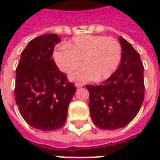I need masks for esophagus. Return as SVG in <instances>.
<instances>
[{"label": "esophagus", "instance_id": "34e87169", "mask_svg": "<svg viewBox=\"0 0 160 160\" xmlns=\"http://www.w3.org/2000/svg\"><path fill=\"white\" fill-rule=\"evenodd\" d=\"M84 86V84L82 83H79V82H76L75 83V87H77V88H79V87H82Z\"/></svg>", "mask_w": 160, "mask_h": 160}]
</instances>
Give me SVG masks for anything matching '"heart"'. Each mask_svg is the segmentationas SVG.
Returning a JSON list of instances; mask_svg holds the SVG:
<instances>
[{"label": "heart", "mask_w": 160, "mask_h": 160, "mask_svg": "<svg viewBox=\"0 0 160 160\" xmlns=\"http://www.w3.org/2000/svg\"><path fill=\"white\" fill-rule=\"evenodd\" d=\"M122 46L114 38L100 35H80L56 50L53 57L60 69L71 73L81 65L84 68L70 75L79 82L102 81L117 71L122 59Z\"/></svg>", "instance_id": "heart-1"}]
</instances>
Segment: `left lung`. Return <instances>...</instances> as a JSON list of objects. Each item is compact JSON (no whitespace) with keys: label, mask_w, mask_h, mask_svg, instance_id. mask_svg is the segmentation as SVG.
<instances>
[{"label":"left lung","mask_w":160,"mask_h":160,"mask_svg":"<svg viewBox=\"0 0 160 160\" xmlns=\"http://www.w3.org/2000/svg\"><path fill=\"white\" fill-rule=\"evenodd\" d=\"M122 59L117 71L102 85L89 86V109L93 123L113 130L133 120L144 100V67L140 54L120 37Z\"/></svg>","instance_id":"obj_1"}]
</instances>
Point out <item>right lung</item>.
<instances>
[{
    "instance_id": "right-lung-1",
    "label": "right lung",
    "mask_w": 160,
    "mask_h": 160,
    "mask_svg": "<svg viewBox=\"0 0 160 160\" xmlns=\"http://www.w3.org/2000/svg\"><path fill=\"white\" fill-rule=\"evenodd\" d=\"M61 42L56 34L30 41L16 68V104L30 126L42 131L56 130L65 123L76 88L56 65L52 55Z\"/></svg>"
}]
</instances>
